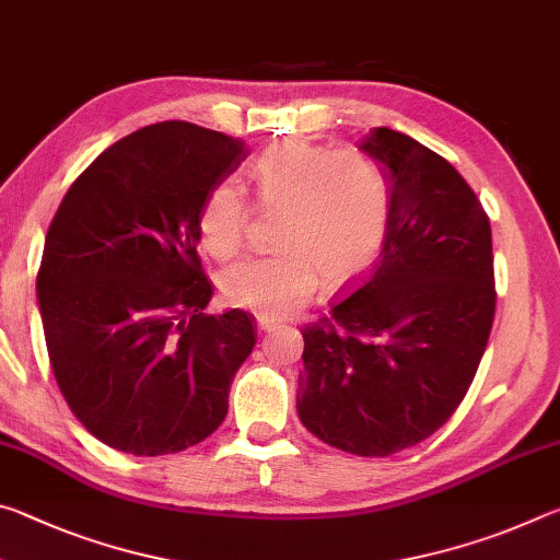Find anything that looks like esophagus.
<instances>
[{
  "label": "esophagus",
  "mask_w": 560,
  "mask_h": 560,
  "mask_svg": "<svg viewBox=\"0 0 560 560\" xmlns=\"http://www.w3.org/2000/svg\"><path fill=\"white\" fill-rule=\"evenodd\" d=\"M277 324H279V320H277V318H271V316H257V326H259L261 330H271V328H277Z\"/></svg>",
  "instance_id": "esophagus-1"
}]
</instances>
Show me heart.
Returning a JSON list of instances; mask_svg holds the SVG:
<instances>
[{
    "label": "heart",
    "mask_w": 560,
    "mask_h": 560,
    "mask_svg": "<svg viewBox=\"0 0 560 560\" xmlns=\"http://www.w3.org/2000/svg\"><path fill=\"white\" fill-rule=\"evenodd\" d=\"M249 177L264 210H281L269 257L226 269L220 289L232 306L261 316H289L308 301L318 277L343 283L381 257L393 195L383 167L360 150H330L308 140H281L261 150ZM249 202L230 179L200 207V242L214 259L242 249Z\"/></svg>",
    "instance_id": "obj_1"
}]
</instances>
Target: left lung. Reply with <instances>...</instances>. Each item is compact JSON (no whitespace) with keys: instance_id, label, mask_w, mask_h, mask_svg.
I'll return each mask as SVG.
<instances>
[{"instance_id":"8db88e82","label":"left lung","mask_w":560,"mask_h":560,"mask_svg":"<svg viewBox=\"0 0 560 560\" xmlns=\"http://www.w3.org/2000/svg\"><path fill=\"white\" fill-rule=\"evenodd\" d=\"M360 150L390 183V226L375 267L301 330L296 407L330 447L387 457L467 395L494 324V257L485 207L442 155L390 128Z\"/></svg>"}]
</instances>
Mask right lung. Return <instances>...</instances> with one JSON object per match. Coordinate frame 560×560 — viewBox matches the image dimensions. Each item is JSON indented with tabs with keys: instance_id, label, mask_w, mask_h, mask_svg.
<instances>
[{
	"instance_id": "add662e5",
	"label": "right lung",
	"mask_w": 560,
	"mask_h": 560,
	"mask_svg": "<svg viewBox=\"0 0 560 560\" xmlns=\"http://www.w3.org/2000/svg\"><path fill=\"white\" fill-rule=\"evenodd\" d=\"M246 158L185 120L130 132L75 177L44 242L36 296L59 390L93 438L158 457L220 428L257 330L207 316L200 207Z\"/></svg>"
}]
</instances>
